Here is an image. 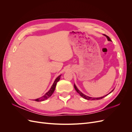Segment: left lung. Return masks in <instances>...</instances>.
<instances>
[{"label": "left lung", "instance_id": "1", "mask_svg": "<svg viewBox=\"0 0 132 132\" xmlns=\"http://www.w3.org/2000/svg\"><path fill=\"white\" fill-rule=\"evenodd\" d=\"M105 36H106V38H107V40L108 41H112L111 40V39L110 38V37H109V36H107V35H103ZM74 88H75V90L77 91V93L81 96L82 97H83L84 98H85V99H86V100H100V99H101V98H103V97H105V96H107L109 94H111L113 90H114V89L113 90H112L110 93H109L108 94H107L106 95H105V96H102V97H89V96H86V95H84V94H82L81 92L80 91L78 88H77V87L76 86V85H75V84H74Z\"/></svg>", "mask_w": 132, "mask_h": 132}]
</instances>
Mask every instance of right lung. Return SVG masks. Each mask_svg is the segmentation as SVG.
<instances>
[{"label": "right lung", "mask_w": 132, "mask_h": 132, "mask_svg": "<svg viewBox=\"0 0 132 132\" xmlns=\"http://www.w3.org/2000/svg\"><path fill=\"white\" fill-rule=\"evenodd\" d=\"M61 75H59L58 77L55 79V80L53 84V85H52L51 89H50V90L48 91L47 92V93L45 94V95H44L43 96H42L41 97L34 100V101H37V102L43 101H45V100H47V98H48L50 97H51V95H52L53 93H54V91L55 89V87H56V85H57V83L60 80V78H61Z\"/></svg>", "instance_id": "obj_1"}]
</instances>
